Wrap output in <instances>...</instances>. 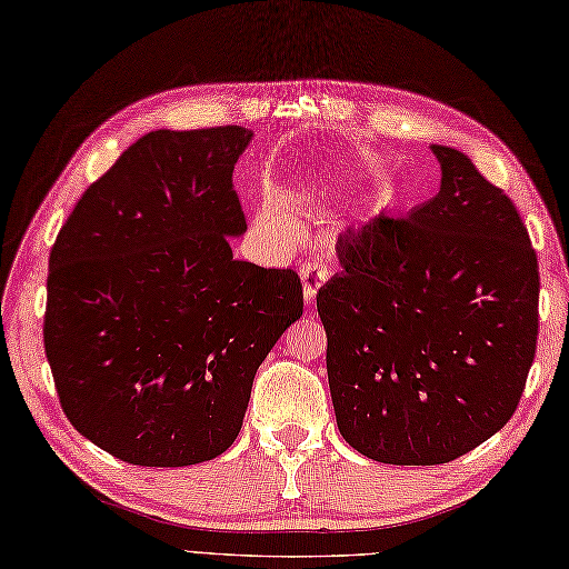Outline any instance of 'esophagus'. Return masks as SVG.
I'll list each match as a JSON object with an SVG mask.
<instances>
[{"label": "esophagus", "instance_id": "esophagus-1", "mask_svg": "<svg viewBox=\"0 0 569 569\" xmlns=\"http://www.w3.org/2000/svg\"><path fill=\"white\" fill-rule=\"evenodd\" d=\"M299 274H301V284H303V301H307V307H311L318 289L328 282V268L321 266V262L309 260L299 268Z\"/></svg>", "mask_w": 569, "mask_h": 569}]
</instances>
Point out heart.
Segmentation results:
<instances>
[{
    "mask_svg": "<svg viewBox=\"0 0 569 569\" xmlns=\"http://www.w3.org/2000/svg\"><path fill=\"white\" fill-rule=\"evenodd\" d=\"M266 221H268L270 229H274L277 233H282V237H295V227L289 224V221L282 214L266 212Z\"/></svg>",
    "mask_w": 569,
    "mask_h": 569,
    "instance_id": "1",
    "label": "heart"
}]
</instances>
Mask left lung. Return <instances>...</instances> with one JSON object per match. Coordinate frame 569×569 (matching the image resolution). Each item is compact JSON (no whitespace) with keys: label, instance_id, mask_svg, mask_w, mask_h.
Wrapping results in <instances>:
<instances>
[{"label":"left lung","instance_id":"left-lung-1","mask_svg":"<svg viewBox=\"0 0 569 569\" xmlns=\"http://www.w3.org/2000/svg\"><path fill=\"white\" fill-rule=\"evenodd\" d=\"M437 196L338 241L318 289L342 439L391 466L449 463L515 415L538 336V260L523 221L463 151L432 144Z\"/></svg>","mask_w":569,"mask_h":569}]
</instances>
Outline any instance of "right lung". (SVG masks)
I'll return each instance as SVG.
<instances>
[{
	"label": "right lung",
	"instance_id": "obj_1",
	"mask_svg": "<svg viewBox=\"0 0 569 569\" xmlns=\"http://www.w3.org/2000/svg\"><path fill=\"white\" fill-rule=\"evenodd\" d=\"M253 130H154L81 196L50 253L46 355L62 410L134 466L212 461L303 313L295 270L237 260L231 173Z\"/></svg>",
	"mask_w": 569,
	"mask_h": 569
}]
</instances>
